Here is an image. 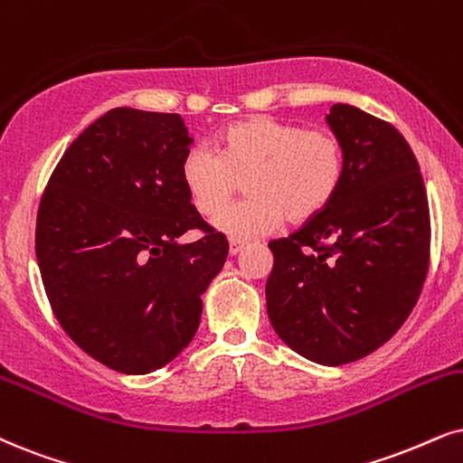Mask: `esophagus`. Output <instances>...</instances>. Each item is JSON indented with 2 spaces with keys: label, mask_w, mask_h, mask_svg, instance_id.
<instances>
[{
  "label": "esophagus",
  "mask_w": 463,
  "mask_h": 463,
  "mask_svg": "<svg viewBox=\"0 0 463 463\" xmlns=\"http://www.w3.org/2000/svg\"><path fill=\"white\" fill-rule=\"evenodd\" d=\"M243 248H245V243L237 241V239H231V243H228V251H231V256H237Z\"/></svg>",
  "instance_id": "obj_1"
}]
</instances>
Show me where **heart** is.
Here are the masks:
<instances>
[{
	"label": "heart",
	"instance_id": "heart-1",
	"mask_svg": "<svg viewBox=\"0 0 463 463\" xmlns=\"http://www.w3.org/2000/svg\"><path fill=\"white\" fill-rule=\"evenodd\" d=\"M220 154L194 145L181 157V181L203 215L219 213L246 179L250 198L222 211L213 226L237 241L262 237L288 222L323 213L342 188L344 145L329 130L251 117L228 126L218 138Z\"/></svg>",
	"mask_w": 463,
	"mask_h": 463
}]
</instances>
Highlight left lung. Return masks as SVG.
<instances>
[{
  "mask_svg": "<svg viewBox=\"0 0 463 463\" xmlns=\"http://www.w3.org/2000/svg\"><path fill=\"white\" fill-rule=\"evenodd\" d=\"M346 173L329 207L269 243L267 314L284 344L320 365L363 359L395 335L430 265V207L411 145L387 121L333 104Z\"/></svg>",
  "mask_w": 463,
  "mask_h": 463,
  "instance_id": "left-lung-1",
  "label": "left lung"
}]
</instances>
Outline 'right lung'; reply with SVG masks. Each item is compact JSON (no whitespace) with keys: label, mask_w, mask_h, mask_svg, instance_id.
<instances>
[{"label":"right lung","mask_w":463,"mask_h":463,"mask_svg":"<svg viewBox=\"0 0 463 463\" xmlns=\"http://www.w3.org/2000/svg\"><path fill=\"white\" fill-rule=\"evenodd\" d=\"M192 137L177 113L113 109L79 134L38 209L36 259L63 331L121 373H149L194 337L228 241L181 181ZM198 227V242L176 239Z\"/></svg>","instance_id":"right-lung-1"}]
</instances>
